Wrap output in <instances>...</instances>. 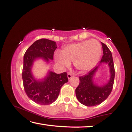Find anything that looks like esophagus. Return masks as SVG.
Here are the masks:
<instances>
[{"instance_id":"34e87169","label":"esophagus","mask_w":132,"mask_h":132,"mask_svg":"<svg viewBox=\"0 0 132 132\" xmlns=\"http://www.w3.org/2000/svg\"><path fill=\"white\" fill-rule=\"evenodd\" d=\"M67 76H68V79H70L72 77H73V75H72V74H71V73H68Z\"/></svg>"}]
</instances>
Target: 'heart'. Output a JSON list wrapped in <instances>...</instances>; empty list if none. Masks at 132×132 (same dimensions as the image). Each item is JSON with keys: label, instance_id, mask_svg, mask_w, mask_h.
<instances>
[{"label": "heart", "instance_id": "b5f03b06", "mask_svg": "<svg viewBox=\"0 0 132 132\" xmlns=\"http://www.w3.org/2000/svg\"><path fill=\"white\" fill-rule=\"evenodd\" d=\"M101 52L102 47L98 40H84L65 46L61 53L55 52V58L62 67H69L73 61L76 69L86 72L96 65Z\"/></svg>", "mask_w": 132, "mask_h": 132}]
</instances>
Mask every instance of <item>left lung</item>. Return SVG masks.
<instances>
[{"instance_id":"left-lung-1","label":"left lung","mask_w":132,"mask_h":132,"mask_svg":"<svg viewBox=\"0 0 132 132\" xmlns=\"http://www.w3.org/2000/svg\"><path fill=\"white\" fill-rule=\"evenodd\" d=\"M102 43L103 56L99 65L95 67L87 74L79 77L80 83L76 89V97L79 102L87 106H96L101 104L108 98L113 87L115 69L112 53L105 44ZM102 63H107L110 68V79L108 83L102 87H98L93 83V76Z\"/></svg>"}]
</instances>
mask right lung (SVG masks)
Segmentation results:
<instances>
[{
  "mask_svg": "<svg viewBox=\"0 0 132 132\" xmlns=\"http://www.w3.org/2000/svg\"><path fill=\"white\" fill-rule=\"evenodd\" d=\"M56 47L54 41L41 39L32 44L24 54L22 72L24 90L28 98L38 104L46 105L55 102L61 87L68 81L66 72L56 74L51 71L43 81L35 80L31 74L34 61L38 58H43L46 61L49 59L52 60Z\"/></svg>",
  "mask_w": 132,
  "mask_h": 132,
  "instance_id": "add662e5",
  "label": "right lung"
}]
</instances>
